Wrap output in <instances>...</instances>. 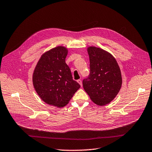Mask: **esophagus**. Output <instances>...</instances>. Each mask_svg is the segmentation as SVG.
<instances>
[{"label": "esophagus", "mask_w": 152, "mask_h": 152, "mask_svg": "<svg viewBox=\"0 0 152 152\" xmlns=\"http://www.w3.org/2000/svg\"><path fill=\"white\" fill-rule=\"evenodd\" d=\"M77 82L81 86H82V81H81V80H77Z\"/></svg>", "instance_id": "esophagus-1"}]
</instances>
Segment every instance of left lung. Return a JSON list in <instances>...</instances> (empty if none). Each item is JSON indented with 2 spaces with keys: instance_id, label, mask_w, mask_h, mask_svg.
<instances>
[{
  "instance_id": "1",
  "label": "left lung",
  "mask_w": 152,
  "mask_h": 152,
  "mask_svg": "<svg viewBox=\"0 0 152 152\" xmlns=\"http://www.w3.org/2000/svg\"><path fill=\"white\" fill-rule=\"evenodd\" d=\"M87 51L90 72L83 80V88L95 104L104 106L113 100L122 86L120 69L109 52L95 46Z\"/></svg>"
}]
</instances>
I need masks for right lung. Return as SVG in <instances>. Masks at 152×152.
<instances>
[{
    "mask_svg": "<svg viewBox=\"0 0 152 152\" xmlns=\"http://www.w3.org/2000/svg\"><path fill=\"white\" fill-rule=\"evenodd\" d=\"M68 50L59 46L43 54L32 76L33 85L42 100L48 104L62 107L80 88L73 80L70 68L66 63Z\"/></svg>",
    "mask_w": 152,
    "mask_h": 152,
    "instance_id": "1",
    "label": "right lung"
}]
</instances>
